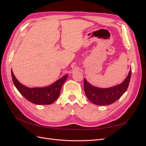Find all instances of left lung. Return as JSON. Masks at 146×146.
Segmentation results:
<instances>
[{
    "instance_id": "1",
    "label": "left lung",
    "mask_w": 146,
    "mask_h": 146,
    "mask_svg": "<svg viewBox=\"0 0 146 146\" xmlns=\"http://www.w3.org/2000/svg\"><path fill=\"white\" fill-rule=\"evenodd\" d=\"M131 70L121 84L109 88H99L92 86L84 78V90L87 98L98 105H110L118 100L127 90L129 85Z\"/></svg>"
}]
</instances>
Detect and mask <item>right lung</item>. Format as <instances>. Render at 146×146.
<instances>
[{"label": "right lung", "instance_id": "add662e5", "mask_svg": "<svg viewBox=\"0 0 146 146\" xmlns=\"http://www.w3.org/2000/svg\"><path fill=\"white\" fill-rule=\"evenodd\" d=\"M68 76V75H66L52 85L47 87L30 88L19 82L11 70L13 82L17 90L26 99L37 105H49L54 103L58 98L61 87L67 79Z\"/></svg>", "mask_w": 146, "mask_h": 146}]
</instances>
